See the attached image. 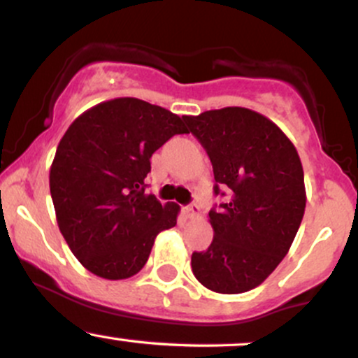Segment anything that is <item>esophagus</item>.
<instances>
[{"label": "esophagus", "mask_w": 358, "mask_h": 358, "mask_svg": "<svg viewBox=\"0 0 358 358\" xmlns=\"http://www.w3.org/2000/svg\"><path fill=\"white\" fill-rule=\"evenodd\" d=\"M183 212H185V215L190 217V219H196V217L200 215V207L196 203L188 205V207L183 208Z\"/></svg>", "instance_id": "esophagus-1"}]
</instances>
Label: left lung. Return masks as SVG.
Masks as SVG:
<instances>
[{"instance_id": "8db88e82", "label": "left lung", "mask_w": 358, "mask_h": 358, "mask_svg": "<svg viewBox=\"0 0 358 358\" xmlns=\"http://www.w3.org/2000/svg\"><path fill=\"white\" fill-rule=\"evenodd\" d=\"M207 150L219 187L231 199L208 213L213 241L192 254L199 282L222 294L254 289L278 268L305 215V173L291 139L271 119L245 108L183 116Z\"/></svg>"}]
</instances>
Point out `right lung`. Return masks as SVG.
Here are the masks:
<instances>
[{
    "mask_svg": "<svg viewBox=\"0 0 358 358\" xmlns=\"http://www.w3.org/2000/svg\"><path fill=\"white\" fill-rule=\"evenodd\" d=\"M183 133V117L136 97L101 102L65 131L50 166V193L62 236L92 274L134 276L156 236L176 225L178 205L145 193V178L155 151Z\"/></svg>",
    "mask_w": 358,
    "mask_h": 358,
    "instance_id": "right-lung-1",
    "label": "right lung"
}]
</instances>
